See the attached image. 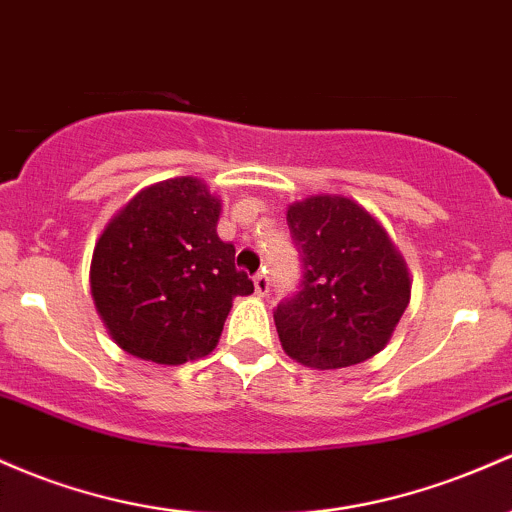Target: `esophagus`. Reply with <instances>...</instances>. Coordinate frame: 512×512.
I'll use <instances>...</instances> for the list:
<instances>
[{
  "mask_svg": "<svg viewBox=\"0 0 512 512\" xmlns=\"http://www.w3.org/2000/svg\"><path fill=\"white\" fill-rule=\"evenodd\" d=\"M252 282H255V294H257V296H267V291H269V277H267V272L255 274V277H252Z\"/></svg>",
  "mask_w": 512,
  "mask_h": 512,
  "instance_id": "34e87169",
  "label": "esophagus"
}]
</instances>
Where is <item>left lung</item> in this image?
<instances>
[{
  "mask_svg": "<svg viewBox=\"0 0 512 512\" xmlns=\"http://www.w3.org/2000/svg\"><path fill=\"white\" fill-rule=\"evenodd\" d=\"M286 223L303 260L301 291L274 311L286 355L318 372L379 355L413 284L391 235L374 213L342 194L294 201Z\"/></svg>",
  "mask_w": 512,
  "mask_h": 512,
  "instance_id": "1",
  "label": "left lung"
}]
</instances>
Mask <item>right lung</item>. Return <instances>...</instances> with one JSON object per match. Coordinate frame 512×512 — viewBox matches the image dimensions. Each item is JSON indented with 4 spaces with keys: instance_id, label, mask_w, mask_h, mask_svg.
I'll return each mask as SVG.
<instances>
[{
    "instance_id": "right-lung-1",
    "label": "right lung",
    "mask_w": 512,
    "mask_h": 512,
    "mask_svg": "<svg viewBox=\"0 0 512 512\" xmlns=\"http://www.w3.org/2000/svg\"><path fill=\"white\" fill-rule=\"evenodd\" d=\"M218 216L204 179L174 177L140 189L101 230L89 284L123 352L177 367L216 350L233 299L255 291Z\"/></svg>"
}]
</instances>
